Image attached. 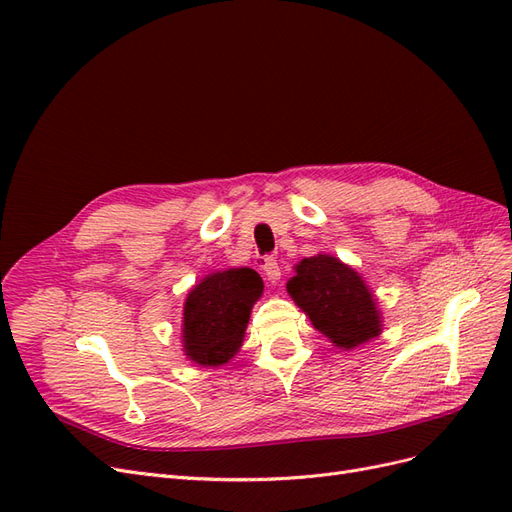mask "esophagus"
<instances>
[{"label": "esophagus", "mask_w": 512, "mask_h": 512, "mask_svg": "<svg viewBox=\"0 0 512 512\" xmlns=\"http://www.w3.org/2000/svg\"><path fill=\"white\" fill-rule=\"evenodd\" d=\"M260 269L265 271V275H267V280L269 282H277L282 277V269H280V265H277V260L275 258H265L262 260V265H260Z\"/></svg>", "instance_id": "1"}]
</instances>
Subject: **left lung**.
Returning <instances> with one entry per match:
<instances>
[{
	"instance_id": "obj_1",
	"label": "left lung",
	"mask_w": 512,
	"mask_h": 512,
	"mask_svg": "<svg viewBox=\"0 0 512 512\" xmlns=\"http://www.w3.org/2000/svg\"><path fill=\"white\" fill-rule=\"evenodd\" d=\"M286 290L314 329L337 348L352 350L382 333L378 299L363 275L331 254H316L294 265Z\"/></svg>"
}]
</instances>
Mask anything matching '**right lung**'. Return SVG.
I'll use <instances>...</instances> for the list:
<instances>
[{
    "mask_svg": "<svg viewBox=\"0 0 512 512\" xmlns=\"http://www.w3.org/2000/svg\"><path fill=\"white\" fill-rule=\"evenodd\" d=\"M262 277L250 269H226L205 275L183 303L181 344L188 361L220 367L241 346L254 303L262 297Z\"/></svg>",
    "mask_w": 512,
    "mask_h": 512,
    "instance_id": "right-lung-1",
    "label": "right lung"
}]
</instances>
